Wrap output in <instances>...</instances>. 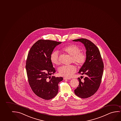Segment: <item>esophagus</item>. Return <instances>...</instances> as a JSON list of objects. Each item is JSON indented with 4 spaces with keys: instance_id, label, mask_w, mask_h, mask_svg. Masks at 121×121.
Here are the masks:
<instances>
[{
    "instance_id": "obj_1",
    "label": "esophagus",
    "mask_w": 121,
    "mask_h": 121,
    "mask_svg": "<svg viewBox=\"0 0 121 121\" xmlns=\"http://www.w3.org/2000/svg\"><path fill=\"white\" fill-rule=\"evenodd\" d=\"M63 79L64 80H71V79L70 78H63Z\"/></svg>"
}]
</instances>
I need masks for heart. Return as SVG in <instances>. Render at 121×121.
<instances>
[{
    "mask_svg": "<svg viewBox=\"0 0 121 121\" xmlns=\"http://www.w3.org/2000/svg\"><path fill=\"white\" fill-rule=\"evenodd\" d=\"M62 51L71 56L72 62L79 66H82L85 63L86 56L85 53L80 52V48L78 46L74 45H69L62 48ZM50 60L53 65L59 64L58 52L54 51L51 53ZM58 70L60 75L69 78L76 71V68L74 65H64L60 67Z\"/></svg>",
    "mask_w": 121,
    "mask_h": 121,
    "instance_id": "heart-1",
    "label": "heart"
}]
</instances>
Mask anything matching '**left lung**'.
Instances as JSON below:
<instances>
[{
  "label": "left lung",
  "instance_id": "1",
  "mask_svg": "<svg viewBox=\"0 0 121 121\" xmlns=\"http://www.w3.org/2000/svg\"><path fill=\"white\" fill-rule=\"evenodd\" d=\"M73 41L82 43L86 50V61L78 72L85 77L83 82L78 78L79 84L74 92L79 97L87 98L93 95L99 89L103 73V63L99 49L91 41L85 39Z\"/></svg>",
  "mask_w": 121,
  "mask_h": 121
}]
</instances>
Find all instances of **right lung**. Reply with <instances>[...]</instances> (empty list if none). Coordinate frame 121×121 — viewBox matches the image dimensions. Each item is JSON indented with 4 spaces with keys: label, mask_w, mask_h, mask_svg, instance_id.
<instances>
[{
    "label": "right lung",
    "mask_w": 121,
    "mask_h": 121,
    "mask_svg": "<svg viewBox=\"0 0 121 121\" xmlns=\"http://www.w3.org/2000/svg\"><path fill=\"white\" fill-rule=\"evenodd\" d=\"M61 42L41 39L33 45L28 55L26 68L28 81L33 92L46 100L55 97L58 91V84L62 77L52 76L56 72L50 56L57 46Z\"/></svg>",
    "instance_id": "add662e5"
}]
</instances>
